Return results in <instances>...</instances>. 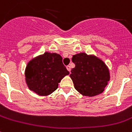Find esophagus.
<instances>
[{
  "label": "esophagus",
  "mask_w": 132,
  "mask_h": 132,
  "mask_svg": "<svg viewBox=\"0 0 132 132\" xmlns=\"http://www.w3.org/2000/svg\"><path fill=\"white\" fill-rule=\"evenodd\" d=\"M66 68H67V70H68V71L70 72V70H71V68H70V66H66Z\"/></svg>",
  "instance_id": "esophagus-1"
}]
</instances>
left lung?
<instances>
[{
	"label": "left lung",
	"mask_w": 132,
	"mask_h": 132,
	"mask_svg": "<svg viewBox=\"0 0 132 132\" xmlns=\"http://www.w3.org/2000/svg\"><path fill=\"white\" fill-rule=\"evenodd\" d=\"M75 67L70 77L75 88L83 96H94L102 93L110 79L109 70L100 59L81 53L72 56Z\"/></svg>",
	"instance_id": "obj_1"
}]
</instances>
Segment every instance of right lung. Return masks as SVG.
<instances>
[{
	"label": "right lung",
	"instance_id": "right-lung-1",
	"mask_svg": "<svg viewBox=\"0 0 132 132\" xmlns=\"http://www.w3.org/2000/svg\"><path fill=\"white\" fill-rule=\"evenodd\" d=\"M68 74L60 55L45 52L28 64L26 81L30 90L40 96H47L57 88L58 83Z\"/></svg>",
	"mask_w": 132,
	"mask_h": 132
}]
</instances>
